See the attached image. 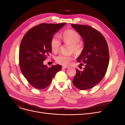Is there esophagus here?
<instances>
[{"mask_svg":"<svg viewBox=\"0 0 125 125\" xmlns=\"http://www.w3.org/2000/svg\"><path fill=\"white\" fill-rule=\"evenodd\" d=\"M67 68H69V67H66V66H62V69H67Z\"/></svg>","mask_w":125,"mask_h":125,"instance_id":"1","label":"esophagus"}]
</instances>
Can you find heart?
<instances>
[{
  "label": "heart",
  "mask_w": 125,
  "mask_h": 125,
  "mask_svg": "<svg viewBox=\"0 0 125 125\" xmlns=\"http://www.w3.org/2000/svg\"><path fill=\"white\" fill-rule=\"evenodd\" d=\"M65 43L70 45V51L76 54H80L82 51V45L79 43L80 41V36L79 34L73 30H66L63 31L60 36ZM60 40L58 35H55L52 37L51 40V47L52 51L54 52H57L60 48ZM73 59L72 55H66L60 54L56 57V62L64 66H68Z\"/></svg>",
  "instance_id": "1"
}]
</instances>
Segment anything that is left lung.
<instances>
[{
	"mask_svg": "<svg viewBox=\"0 0 125 125\" xmlns=\"http://www.w3.org/2000/svg\"><path fill=\"white\" fill-rule=\"evenodd\" d=\"M71 25L81 36L84 44L77 59L84 67L82 71L76 69L73 83L79 89L88 90L100 82L106 73L109 60L108 45L103 35L91 26Z\"/></svg>",
	"mask_w": 125,
	"mask_h": 125,
	"instance_id": "obj_1",
	"label": "left lung"
}]
</instances>
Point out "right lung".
Wrapping results in <instances>:
<instances>
[{
  "label": "right lung",
  "mask_w": 125,
  "mask_h": 125,
  "mask_svg": "<svg viewBox=\"0 0 125 125\" xmlns=\"http://www.w3.org/2000/svg\"><path fill=\"white\" fill-rule=\"evenodd\" d=\"M66 23H42L31 28L22 39L19 49L21 71L29 83L37 89L46 88L62 70L60 65L47 67L44 61L52 52L51 40Z\"/></svg>",
  "instance_id": "1"
}]
</instances>
